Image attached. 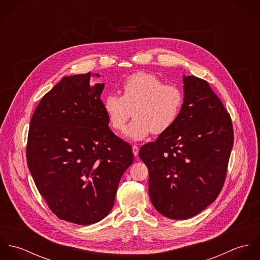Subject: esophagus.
<instances>
[{
    "label": "esophagus",
    "mask_w": 260,
    "mask_h": 260,
    "mask_svg": "<svg viewBox=\"0 0 260 260\" xmlns=\"http://www.w3.org/2000/svg\"><path fill=\"white\" fill-rule=\"evenodd\" d=\"M132 151H133L134 156H138V152H139V148H138V146H136V145L132 146Z\"/></svg>",
    "instance_id": "1"
}]
</instances>
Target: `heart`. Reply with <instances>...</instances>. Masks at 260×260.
Listing matches in <instances>:
<instances>
[{"label": "heart", "mask_w": 260, "mask_h": 260, "mask_svg": "<svg viewBox=\"0 0 260 260\" xmlns=\"http://www.w3.org/2000/svg\"><path fill=\"white\" fill-rule=\"evenodd\" d=\"M122 96L109 94L103 108L112 127L122 131L131 115L134 120L125 131L127 138L139 141L152 132L161 134L178 120L184 95L173 84H165L155 75L138 72L129 76L122 84Z\"/></svg>", "instance_id": "heart-1"}]
</instances>
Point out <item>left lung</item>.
<instances>
[{
    "mask_svg": "<svg viewBox=\"0 0 260 260\" xmlns=\"http://www.w3.org/2000/svg\"><path fill=\"white\" fill-rule=\"evenodd\" d=\"M183 84L178 120L139 151L148 167L153 206L177 220L197 215L215 201L234 139L231 118L208 83L183 75Z\"/></svg>",
    "mask_w": 260,
    "mask_h": 260,
    "instance_id": "obj_1",
    "label": "left lung"
}]
</instances>
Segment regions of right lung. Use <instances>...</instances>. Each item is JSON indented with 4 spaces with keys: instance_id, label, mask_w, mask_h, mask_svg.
Masks as SVG:
<instances>
[{
    "instance_id": "1",
    "label": "right lung",
    "mask_w": 260,
    "mask_h": 260,
    "mask_svg": "<svg viewBox=\"0 0 260 260\" xmlns=\"http://www.w3.org/2000/svg\"><path fill=\"white\" fill-rule=\"evenodd\" d=\"M92 75L63 77L42 98L27 144L40 194L60 219L79 225L109 214L119 181L134 160L131 145L108 126L104 83L90 85Z\"/></svg>"
}]
</instances>
